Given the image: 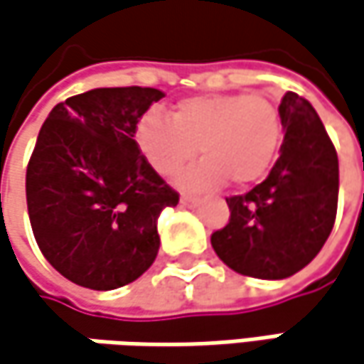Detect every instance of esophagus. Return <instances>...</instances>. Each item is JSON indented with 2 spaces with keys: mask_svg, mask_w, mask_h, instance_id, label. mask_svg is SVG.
Wrapping results in <instances>:
<instances>
[{
  "mask_svg": "<svg viewBox=\"0 0 364 364\" xmlns=\"http://www.w3.org/2000/svg\"><path fill=\"white\" fill-rule=\"evenodd\" d=\"M181 203L183 205H198L200 203V198H196V196H189V193H183L181 196Z\"/></svg>",
  "mask_w": 364,
  "mask_h": 364,
  "instance_id": "obj_1",
  "label": "esophagus"
}]
</instances>
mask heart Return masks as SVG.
Returning <instances> with one entry per match:
<instances>
[{
	"label": "heart",
	"mask_w": 364,
	"mask_h": 364,
	"mask_svg": "<svg viewBox=\"0 0 364 364\" xmlns=\"http://www.w3.org/2000/svg\"><path fill=\"white\" fill-rule=\"evenodd\" d=\"M134 138L154 173L179 177L187 189H214L228 181L247 187L267 175L282 141V117L264 95H198L179 100L171 117L141 115Z\"/></svg>",
	"instance_id": "heart-1"
}]
</instances>
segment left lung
<instances>
[{"instance_id": "1", "label": "left lung", "mask_w": 364, "mask_h": 364, "mask_svg": "<svg viewBox=\"0 0 364 364\" xmlns=\"http://www.w3.org/2000/svg\"><path fill=\"white\" fill-rule=\"evenodd\" d=\"M284 139L269 175L243 196L226 198L230 218L212 247L243 276L282 280L309 264L328 241L338 210V154L309 100L287 92Z\"/></svg>"}]
</instances>
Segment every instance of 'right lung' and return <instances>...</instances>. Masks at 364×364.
Segmentation results:
<instances>
[{"label":"right lung","mask_w":364,"mask_h":364,"mask_svg":"<svg viewBox=\"0 0 364 364\" xmlns=\"http://www.w3.org/2000/svg\"><path fill=\"white\" fill-rule=\"evenodd\" d=\"M156 88H95L55 105L26 168V203L47 262L84 289L125 287L154 264L159 216L179 193L134 139Z\"/></svg>","instance_id":"right-lung-1"}]
</instances>
